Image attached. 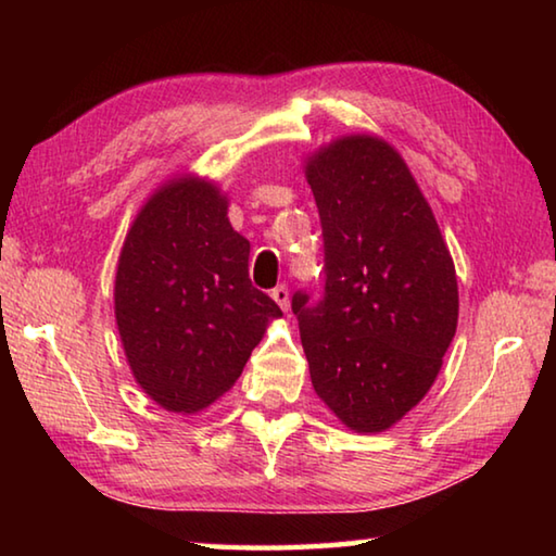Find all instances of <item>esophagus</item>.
<instances>
[{
    "label": "esophagus",
    "mask_w": 556,
    "mask_h": 556,
    "mask_svg": "<svg viewBox=\"0 0 556 556\" xmlns=\"http://www.w3.org/2000/svg\"><path fill=\"white\" fill-rule=\"evenodd\" d=\"M271 299L277 301V306L281 308V312H289V289L285 285L271 289Z\"/></svg>",
    "instance_id": "34e87169"
}]
</instances>
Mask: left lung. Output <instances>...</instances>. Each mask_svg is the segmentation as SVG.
Returning a JSON list of instances; mask_svg holds the SVG:
<instances>
[{
  "label": "left lung",
  "mask_w": 556,
  "mask_h": 556,
  "mask_svg": "<svg viewBox=\"0 0 556 556\" xmlns=\"http://www.w3.org/2000/svg\"><path fill=\"white\" fill-rule=\"evenodd\" d=\"M321 215L326 287L291 296L318 397L348 429L378 434L425 400L458 324L451 252L397 149L338 137L306 159Z\"/></svg>",
  "instance_id": "left-lung-1"
}]
</instances>
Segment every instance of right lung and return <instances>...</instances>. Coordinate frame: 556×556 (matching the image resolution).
Segmentation results:
<instances>
[{
  "label": "right lung",
  "mask_w": 556,
  "mask_h": 556,
  "mask_svg": "<svg viewBox=\"0 0 556 556\" xmlns=\"http://www.w3.org/2000/svg\"><path fill=\"white\" fill-rule=\"evenodd\" d=\"M250 242L228 195L195 174L168 178L127 230L115 318L129 370L159 407L195 414L228 392L281 308L252 287Z\"/></svg>",
  "instance_id": "right-lung-1"
}]
</instances>
